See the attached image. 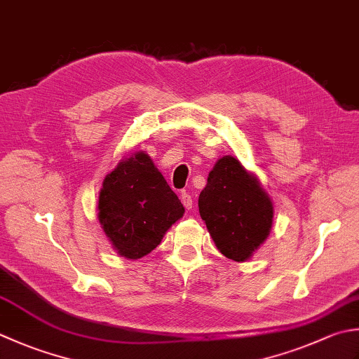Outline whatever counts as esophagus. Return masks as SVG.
<instances>
[{
  "mask_svg": "<svg viewBox=\"0 0 359 359\" xmlns=\"http://www.w3.org/2000/svg\"><path fill=\"white\" fill-rule=\"evenodd\" d=\"M180 201H182V203H184L187 210H191L193 208V198L187 191H182Z\"/></svg>",
  "mask_w": 359,
  "mask_h": 359,
  "instance_id": "34e87169",
  "label": "esophagus"
}]
</instances>
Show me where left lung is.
Masks as SVG:
<instances>
[{"mask_svg":"<svg viewBox=\"0 0 359 359\" xmlns=\"http://www.w3.org/2000/svg\"><path fill=\"white\" fill-rule=\"evenodd\" d=\"M199 213L217 250L243 263L269 236L273 205L257 175L236 157L224 156L199 194Z\"/></svg>","mask_w":359,"mask_h":359,"instance_id":"1","label":"left lung"}]
</instances>
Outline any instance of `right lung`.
<instances>
[{
  "mask_svg": "<svg viewBox=\"0 0 359 359\" xmlns=\"http://www.w3.org/2000/svg\"><path fill=\"white\" fill-rule=\"evenodd\" d=\"M185 213L152 158L130 152L102 182L97 219L119 257L138 259L157 248Z\"/></svg>",
  "mask_w": 359,
  "mask_h": 359,
  "instance_id": "obj_1",
  "label": "right lung"
}]
</instances>
